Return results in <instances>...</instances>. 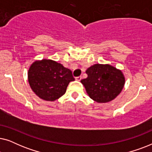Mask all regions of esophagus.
Wrapping results in <instances>:
<instances>
[{"instance_id":"obj_1","label":"esophagus","mask_w":152,"mask_h":152,"mask_svg":"<svg viewBox=\"0 0 152 152\" xmlns=\"http://www.w3.org/2000/svg\"><path fill=\"white\" fill-rule=\"evenodd\" d=\"M75 80H76L77 81H79V82H80V81H81V80H82V77H81V76H80V77H77L75 78Z\"/></svg>"}]
</instances>
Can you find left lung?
I'll return each instance as SVG.
<instances>
[{
	"instance_id": "obj_1",
	"label": "left lung",
	"mask_w": 152,
	"mask_h": 152,
	"mask_svg": "<svg viewBox=\"0 0 152 152\" xmlns=\"http://www.w3.org/2000/svg\"><path fill=\"white\" fill-rule=\"evenodd\" d=\"M86 72L88 77L81 83L88 96L96 102L112 101L121 93L125 84L122 70L110 64H94Z\"/></svg>"
}]
</instances>
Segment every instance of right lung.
<instances>
[{"instance_id": "add662e5", "label": "right lung", "mask_w": 152, "mask_h": 152, "mask_svg": "<svg viewBox=\"0 0 152 152\" xmlns=\"http://www.w3.org/2000/svg\"><path fill=\"white\" fill-rule=\"evenodd\" d=\"M28 82L39 98L53 102L65 94L68 85L74 81L72 71L51 59L37 60L31 64Z\"/></svg>"}]
</instances>
